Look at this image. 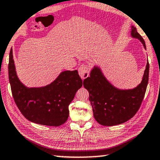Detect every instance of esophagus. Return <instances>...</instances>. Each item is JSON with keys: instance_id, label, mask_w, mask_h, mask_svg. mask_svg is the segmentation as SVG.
Segmentation results:
<instances>
[{"instance_id": "esophagus-1", "label": "esophagus", "mask_w": 160, "mask_h": 160, "mask_svg": "<svg viewBox=\"0 0 160 160\" xmlns=\"http://www.w3.org/2000/svg\"><path fill=\"white\" fill-rule=\"evenodd\" d=\"M78 74L82 79L87 78L89 76V67L86 64H82L78 68Z\"/></svg>"}]
</instances>
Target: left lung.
<instances>
[{
  "label": "left lung",
  "instance_id": "8db88e82",
  "mask_svg": "<svg viewBox=\"0 0 160 160\" xmlns=\"http://www.w3.org/2000/svg\"><path fill=\"white\" fill-rule=\"evenodd\" d=\"M131 36L138 39L146 50L143 38L133 26L131 27ZM149 67L147 60L141 82L136 87L121 89L109 82L100 67L93 66L90 77L83 80V86L89 93L94 118L100 124L107 127L121 124L135 115L141 107L146 91Z\"/></svg>",
  "mask_w": 160,
  "mask_h": 160
}]
</instances>
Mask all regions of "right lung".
I'll list each match as a JSON object with an SVG mask.
<instances>
[{"label":"right lung","instance_id":"add662e5","mask_svg":"<svg viewBox=\"0 0 160 160\" xmlns=\"http://www.w3.org/2000/svg\"><path fill=\"white\" fill-rule=\"evenodd\" d=\"M8 74L13 98L19 111L29 121L41 125L59 127L65 123L69 117V105L83 86L77 70H67L62 72L50 84L27 87L17 75L12 48Z\"/></svg>","mask_w":160,"mask_h":160}]
</instances>
